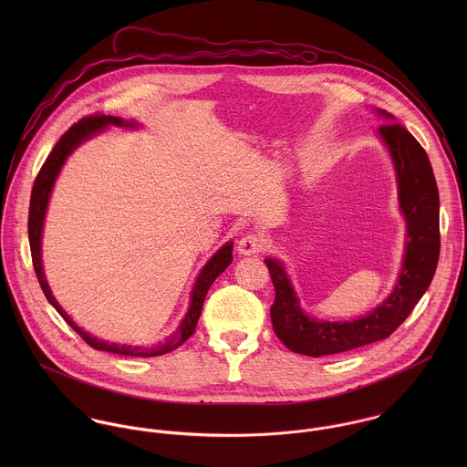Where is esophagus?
Instances as JSON below:
<instances>
[{
    "label": "esophagus",
    "instance_id": "1",
    "mask_svg": "<svg viewBox=\"0 0 467 467\" xmlns=\"http://www.w3.org/2000/svg\"><path fill=\"white\" fill-rule=\"evenodd\" d=\"M266 246L265 239L259 234H248L239 241V254L241 255H255L259 252H263Z\"/></svg>",
    "mask_w": 467,
    "mask_h": 467
}]
</instances>
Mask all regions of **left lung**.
I'll list each match as a JSON object with an SVG mask.
<instances>
[{
	"label": "left lung",
	"instance_id": "left-lung-1",
	"mask_svg": "<svg viewBox=\"0 0 467 467\" xmlns=\"http://www.w3.org/2000/svg\"><path fill=\"white\" fill-rule=\"evenodd\" d=\"M390 124L379 126V136L394 160L400 206L406 219V254L400 278L389 298L367 317L350 322H327L307 317L280 261L266 259L275 302L271 306L273 331L293 352L320 358L341 354L389 337L408 318L415 304L426 293L435 275L439 232V189L426 150L394 117L379 111Z\"/></svg>",
	"mask_w": 467,
	"mask_h": 467
}]
</instances>
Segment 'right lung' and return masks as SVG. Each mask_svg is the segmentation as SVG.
<instances>
[{
  "mask_svg": "<svg viewBox=\"0 0 467 467\" xmlns=\"http://www.w3.org/2000/svg\"><path fill=\"white\" fill-rule=\"evenodd\" d=\"M108 126H119V128H136L134 122H124L119 117H106V115H91L86 117L82 120H78L77 124H73L67 133L61 136V140L56 143V147L52 149V152L48 154L47 161L43 163L36 182H34V189H32V196H30V210H28V241H30V252H32V263L34 269L37 275V280L41 284V289L45 293V296L48 298V302L57 309V313L65 318L67 326L78 334L89 347L97 348V350H106V352H113V354H122V356H138V358H150V356H161L167 354L174 348H178L182 343H185L198 326V320L201 317V309H202V302L204 296L210 289V285L213 284V280L232 265V248L234 243H226L221 250H217V254L204 265L201 269L200 276L194 284L192 289V296H191V307L185 315V318L182 320L180 327L176 329V333L171 334L167 337L165 343L154 345V347H138V345H120V343H109L106 339H99L95 336H91L86 331H82L69 317L67 311L59 306V302L56 300V296L52 295L47 278H45V271H43V263H41V235H43V223H45V215H47V206L48 200L56 183V178L61 172V167L65 165L67 156L71 154V150L75 147H78L84 140H88L93 134L100 133L104 128Z\"/></svg>",
  "mask_w": 467,
  "mask_h": 467,
  "instance_id": "1",
  "label": "right lung"
}]
</instances>
